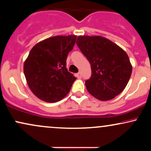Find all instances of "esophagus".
I'll return each instance as SVG.
<instances>
[{
	"instance_id": "1",
	"label": "esophagus",
	"mask_w": 151,
	"mask_h": 151,
	"mask_svg": "<svg viewBox=\"0 0 151 151\" xmlns=\"http://www.w3.org/2000/svg\"><path fill=\"white\" fill-rule=\"evenodd\" d=\"M75 76L78 78V79H81V72H78V73L75 74Z\"/></svg>"
}]
</instances>
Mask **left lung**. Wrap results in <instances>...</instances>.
Here are the masks:
<instances>
[{"instance_id":"obj_1","label":"left lung","mask_w":151,"mask_h":151,"mask_svg":"<svg viewBox=\"0 0 151 151\" xmlns=\"http://www.w3.org/2000/svg\"><path fill=\"white\" fill-rule=\"evenodd\" d=\"M77 45L91 65V76L85 81L90 94L108 101L123 91L132 72L126 52L101 36H79Z\"/></svg>"}]
</instances>
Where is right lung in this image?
I'll list each match as a JSON object with an SVG mask.
<instances>
[{
    "label": "right lung",
    "instance_id": "add662e5",
    "mask_svg": "<svg viewBox=\"0 0 151 151\" xmlns=\"http://www.w3.org/2000/svg\"><path fill=\"white\" fill-rule=\"evenodd\" d=\"M77 36H55L36 44L24 62V74L32 92L46 102H57L70 92L76 78L66 67Z\"/></svg>",
    "mask_w": 151,
    "mask_h": 151
}]
</instances>
